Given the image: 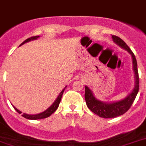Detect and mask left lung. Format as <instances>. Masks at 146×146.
I'll return each mask as SVG.
<instances>
[{"mask_svg": "<svg viewBox=\"0 0 146 146\" xmlns=\"http://www.w3.org/2000/svg\"><path fill=\"white\" fill-rule=\"evenodd\" d=\"M113 42L120 46L123 48L126 49L132 55L133 57V70L135 72L136 78V84L133 90L129 96L126 97L123 100L113 103H106L102 102L93 96L92 92L89 89V87L85 86V99L86 102L87 107L91 110L93 113L97 114L103 118H113L118 116L123 115L127 112L136 98L139 88V78L138 69H137V62L135 55L133 53L129 46L123 41L117 35H112Z\"/></svg>", "mask_w": 146, "mask_h": 146, "instance_id": "8db88e82", "label": "left lung"}]
</instances>
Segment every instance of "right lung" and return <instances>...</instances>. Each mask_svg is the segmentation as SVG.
Here are the masks:
<instances>
[{
    "label": "right lung",
    "instance_id": "1",
    "mask_svg": "<svg viewBox=\"0 0 146 146\" xmlns=\"http://www.w3.org/2000/svg\"><path fill=\"white\" fill-rule=\"evenodd\" d=\"M38 37H39V35H36V36H33V37L29 38H27L26 40H25V41H24V42H23V43H22L20 45L25 44L26 42H29V41L36 39V38H38ZM64 90H65V88H64V89L62 90L61 92L60 93V95L58 96L57 98L56 99V101H55V102L53 103L52 105H51V106H50L49 108L47 109L46 111H44V112H42V113H38V114H35V115H30V114L23 113V114L22 116H23V117L26 118V119H29V120H38V119H44V118L48 117L49 116L51 115V114H52V113H54V112L56 110H57V108H58V106H59V104H60V100H61L62 96H63V93H64ZM13 108H14L15 110H16V111H17L19 113H22L21 111H19L18 109L16 108L14 106H13Z\"/></svg>",
    "mask_w": 146,
    "mask_h": 146
}]
</instances>
